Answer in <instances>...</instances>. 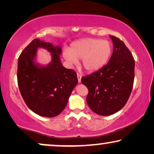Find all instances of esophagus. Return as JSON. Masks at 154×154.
Masks as SVG:
<instances>
[{
  "instance_id": "1",
  "label": "esophagus",
  "mask_w": 154,
  "mask_h": 154,
  "mask_svg": "<svg viewBox=\"0 0 154 154\" xmlns=\"http://www.w3.org/2000/svg\"><path fill=\"white\" fill-rule=\"evenodd\" d=\"M77 78H78V81L80 83L81 82V75L79 73H77Z\"/></svg>"
}]
</instances>
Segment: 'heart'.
<instances>
[{"label":"heart","mask_w":154,"mask_h":154,"mask_svg":"<svg viewBox=\"0 0 154 154\" xmlns=\"http://www.w3.org/2000/svg\"><path fill=\"white\" fill-rule=\"evenodd\" d=\"M112 53V45L107 40L85 38L73 42L69 50L63 52V57L69 65L82 60L83 68L89 72L100 70L107 64Z\"/></svg>","instance_id":"b5f03b06"}]
</instances>
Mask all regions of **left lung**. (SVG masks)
I'll return each instance as SVG.
<instances>
[{"instance_id": "obj_1", "label": "left lung", "mask_w": 154, "mask_h": 154, "mask_svg": "<svg viewBox=\"0 0 154 154\" xmlns=\"http://www.w3.org/2000/svg\"><path fill=\"white\" fill-rule=\"evenodd\" d=\"M109 37L113 46L110 60L100 70L81 79L88 89V106L97 114L105 116L125 106L134 79V60L131 52L118 38Z\"/></svg>"}]
</instances>
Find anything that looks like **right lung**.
I'll list each match as a JSON object with an SVG mask.
<instances>
[{"label":"right lung","instance_id":"right-lung-1","mask_svg":"<svg viewBox=\"0 0 154 154\" xmlns=\"http://www.w3.org/2000/svg\"><path fill=\"white\" fill-rule=\"evenodd\" d=\"M39 48L49 51L51 61L47 65L37 62ZM61 45H54L34 39L18 59L17 82L27 106L43 117L58 116L66 107L73 88L78 83L76 73L66 69L61 62Z\"/></svg>","mask_w":154,"mask_h":154}]
</instances>
